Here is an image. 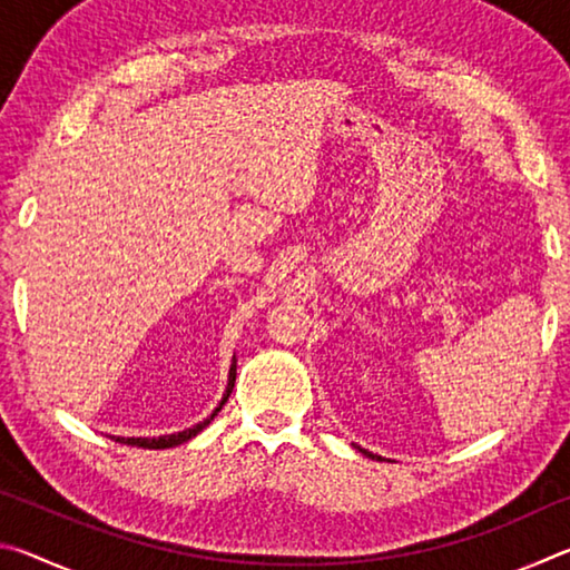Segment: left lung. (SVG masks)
<instances>
[{"mask_svg": "<svg viewBox=\"0 0 570 570\" xmlns=\"http://www.w3.org/2000/svg\"><path fill=\"white\" fill-rule=\"evenodd\" d=\"M362 450V448H360ZM364 452V455H370V458H377V455H372V452H366V450H362Z\"/></svg>", "mask_w": 570, "mask_h": 570, "instance_id": "obj_1", "label": "left lung"}]
</instances>
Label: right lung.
<instances>
[{"label": "right lung", "mask_w": 570, "mask_h": 570, "mask_svg": "<svg viewBox=\"0 0 570 570\" xmlns=\"http://www.w3.org/2000/svg\"><path fill=\"white\" fill-rule=\"evenodd\" d=\"M234 382H236V360L234 364H230V372H228V387H226V394L224 400H220L218 407L210 412V417H206L204 422L193 424V428L183 430V432H176V435H160V438H118L115 442H125V445H132V448H146V450H166V448H176V445H183V442H188L190 438H196L200 430L206 428V424L216 417V414L220 412V407H224L226 400L230 397V390H234Z\"/></svg>", "instance_id": "obj_1"}]
</instances>
